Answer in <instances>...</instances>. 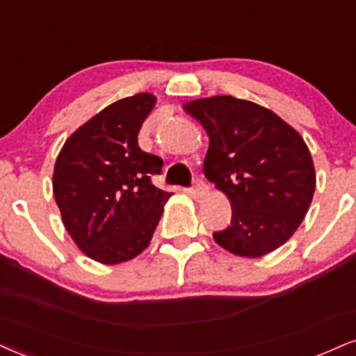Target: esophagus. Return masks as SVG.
Here are the masks:
<instances>
[{"instance_id": "obj_1", "label": "esophagus", "mask_w": 356, "mask_h": 356, "mask_svg": "<svg viewBox=\"0 0 356 356\" xmlns=\"http://www.w3.org/2000/svg\"><path fill=\"white\" fill-rule=\"evenodd\" d=\"M207 191H209L207 182H205L202 177H197L195 182H194V194L197 197H204L205 194H207Z\"/></svg>"}]
</instances>
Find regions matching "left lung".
<instances>
[{
  "instance_id": "8db88e82",
  "label": "left lung",
  "mask_w": 356,
  "mask_h": 356,
  "mask_svg": "<svg viewBox=\"0 0 356 356\" xmlns=\"http://www.w3.org/2000/svg\"><path fill=\"white\" fill-rule=\"evenodd\" d=\"M209 136L205 177L232 205L213 234L230 254L259 259L289 241L305 219L316 175L303 137L273 111L234 96L186 102Z\"/></svg>"
}]
</instances>
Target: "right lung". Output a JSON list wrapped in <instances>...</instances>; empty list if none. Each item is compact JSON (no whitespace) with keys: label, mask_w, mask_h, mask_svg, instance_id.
Listing matches in <instances>:
<instances>
[{"label":"right lung","mask_w":356,"mask_h":356,"mask_svg":"<svg viewBox=\"0 0 356 356\" xmlns=\"http://www.w3.org/2000/svg\"><path fill=\"white\" fill-rule=\"evenodd\" d=\"M156 101L139 92L113 102L72 132L56 159L53 194L63 224L79 250L102 265L143 254L172 195L151 182L161 157L137 144Z\"/></svg>","instance_id":"obj_1"}]
</instances>
